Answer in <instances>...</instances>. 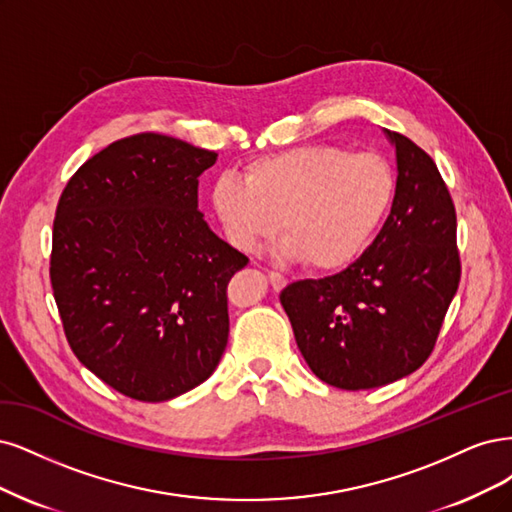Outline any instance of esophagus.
I'll use <instances>...</instances> for the list:
<instances>
[{
    "label": "esophagus",
    "mask_w": 512,
    "mask_h": 512,
    "mask_svg": "<svg viewBox=\"0 0 512 512\" xmlns=\"http://www.w3.org/2000/svg\"><path fill=\"white\" fill-rule=\"evenodd\" d=\"M268 278H270V285H272L274 291H280L287 285V278L283 274H278V272H270Z\"/></svg>",
    "instance_id": "1"
}]
</instances>
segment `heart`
Here are the masks:
<instances>
[{
	"label": "heart",
	"mask_w": 512,
	"mask_h": 512,
	"mask_svg": "<svg viewBox=\"0 0 512 512\" xmlns=\"http://www.w3.org/2000/svg\"><path fill=\"white\" fill-rule=\"evenodd\" d=\"M393 195L395 174L383 155L308 144L249 161L242 178L221 174L210 204L234 249L259 251L280 225L287 259L336 272L368 249Z\"/></svg>",
	"instance_id": "1"
}]
</instances>
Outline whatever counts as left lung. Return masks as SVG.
<instances>
[{
	"label": "left lung",
	"instance_id": "left-lung-1",
	"mask_svg": "<svg viewBox=\"0 0 512 512\" xmlns=\"http://www.w3.org/2000/svg\"><path fill=\"white\" fill-rule=\"evenodd\" d=\"M398 178L381 232L349 268L280 291L295 342L323 383L374 389L430 357L459 285L457 217L436 163L385 129Z\"/></svg>",
	"mask_w": 512,
	"mask_h": 512
}]
</instances>
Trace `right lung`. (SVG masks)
<instances>
[{"instance_id":"right-lung-1","label":"right lung","mask_w":512,"mask_h":512,"mask_svg":"<svg viewBox=\"0 0 512 512\" xmlns=\"http://www.w3.org/2000/svg\"><path fill=\"white\" fill-rule=\"evenodd\" d=\"M217 153L161 134L112 142L65 185L51 283L80 364L140 402L202 385L227 346V283L249 259L197 210Z\"/></svg>"}]
</instances>
